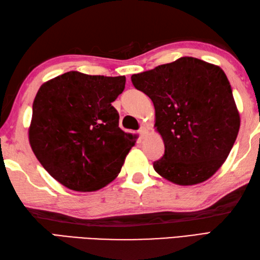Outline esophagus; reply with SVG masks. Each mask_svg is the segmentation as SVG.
Wrapping results in <instances>:
<instances>
[{
    "label": "esophagus",
    "mask_w": 260,
    "mask_h": 260,
    "mask_svg": "<svg viewBox=\"0 0 260 260\" xmlns=\"http://www.w3.org/2000/svg\"><path fill=\"white\" fill-rule=\"evenodd\" d=\"M139 133H140V135H141V137L142 139H144V137L147 135V133H148V129L146 128V127H141V129L139 131Z\"/></svg>",
    "instance_id": "obj_1"
}]
</instances>
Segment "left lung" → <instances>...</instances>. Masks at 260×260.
<instances>
[{
	"label": "left lung",
	"mask_w": 260,
	"mask_h": 260,
	"mask_svg": "<svg viewBox=\"0 0 260 260\" xmlns=\"http://www.w3.org/2000/svg\"><path fill=\"white\" fill-rule=\"evenodd\" d=\"M155 108V131L164 155L155 172L178 185L202 183L227 159L240 128V115L223 70L193 57L132 76Z\"/></svg>",
	"instance_id": "left-lung-1"
}]
</instances>
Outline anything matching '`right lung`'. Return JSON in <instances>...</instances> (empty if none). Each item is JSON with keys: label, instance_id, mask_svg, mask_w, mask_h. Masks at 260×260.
<instances>
[{"label": "right lung", "instance_id": "add662e5", "mask_svg": "<svg viewBox=\"0 0 260 260\" xmlns=\"http://www.w3.org/2000/svg\"><path fill=\"white\" fill-rule=\"evenodd\" d=\"M125 76L69 71L46 81L32 106L29 142L38 161L70 190L92 192L117 178L135 136L112 105Z\"/></svg>", "mask_w": 260, "mask_h": 260}]
</instances>
